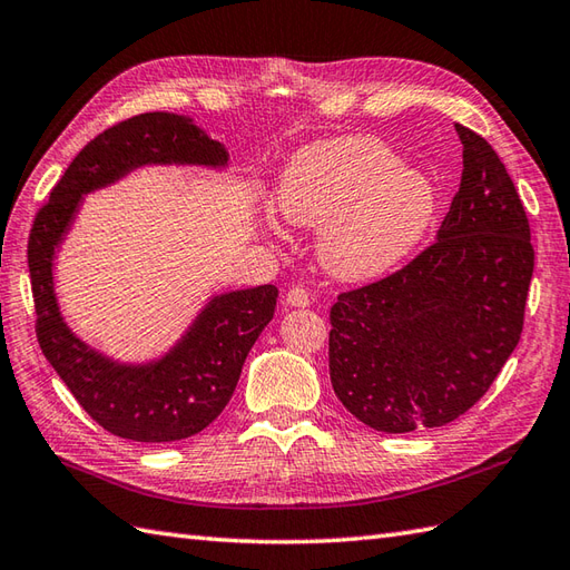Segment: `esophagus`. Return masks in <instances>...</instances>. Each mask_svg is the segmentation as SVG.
I'll return each mask as SVG.
<instances>
[{"mask_svg":"<svg viewBox=\"0 0 570 570\" xmlns=\"http://www.w3.org/2000/svg\"><path fill=\"white\" fill-rule=\"evenodd\" d=\"M285 299H287V305H293V307H307L309 305V293H307L305 287L293 285V287L287 289Z\"/></svg>","mask_w":570,"mask_h":570,"instance_id":"esophagus-1","label":"esophagus"}]
</instances>
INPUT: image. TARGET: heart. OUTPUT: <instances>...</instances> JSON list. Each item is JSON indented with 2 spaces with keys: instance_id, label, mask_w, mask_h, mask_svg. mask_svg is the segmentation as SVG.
I'll return each mask as SVG.
<instances>
[{
  "instance_id": "heart-1",
  "label": "heart",
  "mask_w": 570,
  "mask_h": 570,
  "mask_svg": "<svg viewBox=\"0 0 570 570\" xmlns=\"http://www.w3.org/2000/svg\"><path fill=\"white\" fill-rule=\"evenodd\" d=\"M289 224L324 226L320 256L346 281H368L414 250L436 212L424 173L371 136H346L297 150L275 189Z\"/></svg>"
}]
</instances>
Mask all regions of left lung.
I'll use <instances>...</instances> for the list:
<instances>
[{"label":"left lung","mask_w":570,"mask_h":570,"mask_svg":"<svg viewBox=\"0 0 570 570\" xmlns=\"http://www.w3.org/2000/svg\"><path fill=\"white\" fill-rule=\"evenodd\" d=\"M459 193L436 242L328 312V375L371 429L407 434L459 420L520 344L534 246L510 173L483 136L456 124Z\"/></svg>","instance_id":"obj_1"}]
</instances>
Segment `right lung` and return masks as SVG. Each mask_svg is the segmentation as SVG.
Here are the masks:
<instances>
[{
  "label": "right lung",
  "mask_w": 570,
  "mask_h": 570,
  "mask_svg": "<svg viewBox=\"0 0 570 570\" xmlns=\"http://www.w3.org/2000/svg\"><path fill=\"white\" fill-rule=\"evenodd\" d=\"M146 163L224 166L226 150L197 126L166 111H146L95 136L50 189L29 234L36 338L80 407L109 434L166 444L209 426L232 400L250 346L273 320L277 287L261 285L214 297L166 358L119 365L72 336L53 295V250L85 193Z\"/></svg>",
  "instance_id": "add662e5"
}]
</instances>
